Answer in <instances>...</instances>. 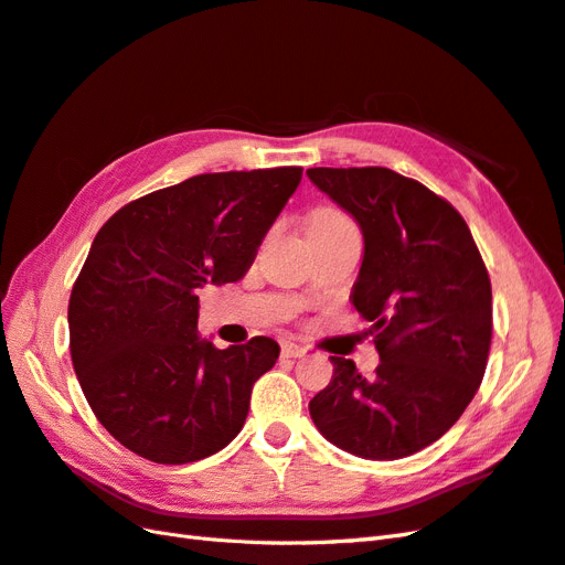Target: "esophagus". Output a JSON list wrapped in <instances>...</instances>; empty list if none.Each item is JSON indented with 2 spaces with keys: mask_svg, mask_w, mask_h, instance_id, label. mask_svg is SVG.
I'll return each mask as SVG.
<instances>
[{
  "mask_svg": "<svg viewBox=\"0 0 565 565\" xmlns=\"http://www.w3.org/2000/svg\"><path fill=\"white\" fill-rule=\"evenodd\" d=\"M305 352H308V350H305L298 343H294V341H284L281 343V354H284V358H302Z\"/></svg>",
  "mask_w": 565,
  "mask_h": 565,
  "instance_id": "34e87169",
  "label": "esophagus"
}]
</instances>
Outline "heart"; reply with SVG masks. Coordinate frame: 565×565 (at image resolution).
<instances>
[{"mask_svg":"<svg viewBox=\"0 0 565 565\" xmlns=\"http://www.w3.org/2000/svg\"><path fill=\"white\" fill-rule=\"evenodd\" d=\"M310 224H350V222L335 211H319Z\"/></svg>","mask_w":565,"mask_h":565,"instance_id":"obj_1","label":"heart"}]
</instances>
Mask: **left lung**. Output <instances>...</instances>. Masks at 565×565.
Listing matches in <instances>:
<instances>
[{
    "label": "left lung",
    "mask_w": 565,
    "mask_h": 565,
    "mask_svg": "<svg viewBox=\"0 0 565 565\" xmlns=\"http://www.w3.org/2000/svg\"><path fill=\"white\" fill-rule=\"evenodd\" d=\"M308 177L360 224L364 255L350 300L381 358L374 379L329 358L333 376L310 399V416L354 457H409L457 424L486 374L488 269L463 217L409 177L388 168H310Z\"/></svg>",
    "instance_id": "1"
}]
</instances>
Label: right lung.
Masks as SVG:
<instances>
[{"mask_svg":"<svg viewBox=\"0 0 565 565\" xmlns=\"http://www.w3.org/2000/svg\"><path fill=\"white\" fill-rule=\"evenodd\" d=\"M302 168L196 174L147 193L94 236L68 302L71 358L92 412L130 452L189 463L244 428L279 345L215 348L199 288L246 277Z\"/></svg>","mask_w":565,"mask_h":565,"instance_id":"add662e5","label":"right lung"}]
</instances>
